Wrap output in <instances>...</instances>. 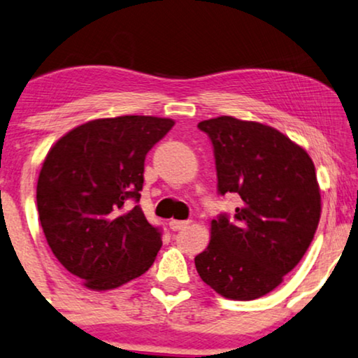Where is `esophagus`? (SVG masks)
<instances>
[{
    "mask_svg": "<svg viewBox=\"0 0 358 358\" xmlns=\"http://www.w3.org/2000/svg\"><path fill=\"white\" fill-rule=\"evenodd\" d=\"M188 224H189V221H188V220H187V221H180V220H170V223H169V226H170V229H171V231H180V229L187 228Z\"/></svg>",
    "mask_w": 358,
    "mask_h": 358,
    "instance_id": "obj_1",
    "label": "esophagus"
}]
</instances>
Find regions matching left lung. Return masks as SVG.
Instances as JSON below:
<instances>
[{"label": "left lung", "instance_id": "8db88e82", "mask_svg": "<svg viewBox=\"0 0 358 358\" xmlns=\"http://www.w3.org/2000/svg\"><path fill=\"white\" fill-rule=\"evenodd\" d=\"M220 194L236 193L234 218L211 221L208 248L194 257L198 274L233 301L266 296L296 268L320 220V189L304 148L279 130L229 115L203 120Z\"/></svg>", "mask_w": 358, "mask_h": 358}]
</instances>
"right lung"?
Here are the masks:
<instances>
[{"label": "right lung", "mask_w": 358, "mask_h": 358, "mask_svg": "<svg viewBox=\"0 0 358 358\" xmlns=\"http://www.w3.org/2000/svg\"><path fill=\"white\" fill-rule=\"evenodd\" d=\"M175 122L122 115L83 124L54 143L36 188L49 248L71 274L94 291L142 275L162 248L140 201L150 148Z\"/></svg>", "instance_id": "right-lung-1"}]
</instances>
